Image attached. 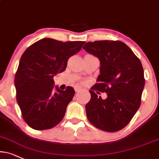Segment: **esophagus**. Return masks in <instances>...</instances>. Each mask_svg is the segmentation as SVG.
I'll return each mask as SVG.
<instances>
[{"label":"esophagus","instance_id":"34e87169","mask_svg":"<svg viewBox=\"0 0 159 159\" xmlns=\"http://www.w3.org/2000/svg\"><path fill=\"white\" fill-rule=\"evenodd\" d=\"M74 90H75L76 92H78V91H80V90H81V89H80V87H78V86H76V87L74 88Z\"/></svg>","mask_w":159,"mask_h":159}]
</instances>
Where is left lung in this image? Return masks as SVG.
I'll return each instance as SVG.
<instances>
[{"label":"left lung","mask_w":159,"mask_h":159,"mask_svg":"<svg viewBox=\"0 0 159 159\" xmlns=\"http://www.w3.org/2000/svg\"><path fill=\"white\" fill-rule=\"evenodd\" d=\"M100 61L97 83L91 87L85 105L88 119L93 126L116 132L128 125L139 108L145 80L140 60L123 42L99 40L83 47ZM107 93L105 100L100 92Z\"/></svg>","instance_id":"8db88e82"}]
</instances>
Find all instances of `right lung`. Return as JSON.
<instances>
[{
    "mask_svg": "<svg viewBox=\"0 0 159 159\" xmlns=\"http://www.w3.org/2000/svg\"><path fill=\"white\" fill-rule=\"evenodd\" d=\"M85 41L62 42L44 38L26 48L15 76L16 99L23 119L32 128L48 130L63 119L74 89H54V76L66 70L68 59L81 50Z\"/></svg>",
    "mask_w": 159,
    "mask_h": 159,
    "instance_id": "obj_1",
    "label": "right lung"
}]
</instances>
